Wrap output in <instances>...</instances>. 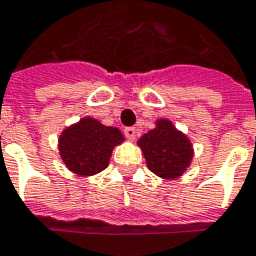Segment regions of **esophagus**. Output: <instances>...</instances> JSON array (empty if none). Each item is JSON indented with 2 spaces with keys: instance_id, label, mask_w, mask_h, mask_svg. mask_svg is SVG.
Returning <instances> with one entry per match:
<instances>
[{
  "instance_id": "esophagus-1",
  "label": "esophagus",
  "mask_w": 256,
  "mask_h": 256,
  "mask_svg": "<svg viewBox=\"0 0 256 256\" xmlns=\"http://www.w3.org/2000/svg\"><path fill=\"white\" fill-rule=\"evenodd\" d=\"M124 134H126V138H128V140H133V139H134V136H136V128H124Z\"/></svg>"
}]
</instances>
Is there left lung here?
<instances>
[{"instance_id": "1", "label": "left lung", "mask_w": 256, "mask_h": 256, "mask_svg": "<svg viewBox=\"0 0 256 256\" xmlns=\"http://www.w3.org/2000/svg\"><path fill=\"white\" fill-rule=\"evenodd\" d=\"M138 145L145 155L148 168L164 178L183 174L194 156L190 140L164 118L156 120L155 128L145 133Z\"/></svg>"}]
</instances>
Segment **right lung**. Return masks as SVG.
<instances>
[{"mask_svg":"<svg viewBox=\"0 0 256 256\" xmlns=\"http://www.w3.org/2000/svg\"><path fill=\"white\" fill-rule=\"evenodd\" d=\"M123 140L124 136L117 128L84 117L61 133L60 155L70 172L79 176L96 174L106 168L114 146Z\"/></svg>","mask_w":256,"mask_h":256,"instance_id":"obj_1","label":"right lung"}]
</instances>
